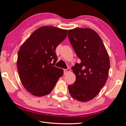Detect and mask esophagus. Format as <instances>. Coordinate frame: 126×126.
I'll return each instance as SVG.
<instances>
[{
  "label": "esophagus",
  "mask_w": 126,
  "mask_h": 126,
  "mask_svg": "<svg viewBox=\"0 0 126 126\" xmlns=\"http://www.w3.org/2000/svg\"><path fill=\"white\" fill-rule=\"evenodd\" d=\"M71 71V69L70 68H68V69H64V73L65 74H67V73H68L69 72H70Z\"/></svg>",
  "instance_id": "obj_1"
}]
</instances>
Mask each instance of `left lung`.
<instances>
[{"mask_svg": "<svg viewBox=\"0 0 126 126\" xmlns=\"http://www.w3.org/2000/svg\"><path fill=\"white\" fill-rule=\"evenodd\" d=\"M68 36L76 55L81 60L72 67L76 81L68 86L71 96L87 102L96 96L109 76L110 59L101 37L91 28L68 30Z\"/></svg>", "mask_w": 126, "mask_h": 126, "instance_id": "1", "label": "left lung"}]
</instances>
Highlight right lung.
Wrapping results in <instances>:
<instances>
[{
  "label": "right lung",
  "instance_id": "add662e5",
  "mask_svg": "<svg viewBox=\"0 0 126 126\" xmlns=\"http://www.w3.org/2000/svg\"><path fill=\"white\" fill-rule=\"evenodd\" d=\"M67 30L43 26L34 32L18 52L17 67L24 87L33 95L42 97L54 89L63 69L54 66L57 47L66 38Z\"/></svg>",
  "mask_w": 126,
  "mask_h": 126
}]
</instances>
